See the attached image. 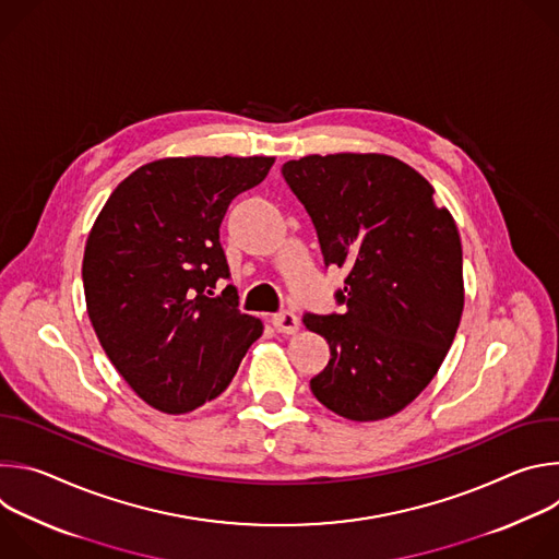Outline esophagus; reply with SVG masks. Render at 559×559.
<instances>
[{
  "mask_svg": "<svg viewBox=\"0 0 559 559\" xmlns=\"http://www.w3.org/2000/svg\"><path fill=\"white\" fill-rule=\"evenodd\" d=\"M272 325H274V330L281 332V334H296L298 328H300V321H298L296 313L283 311V313H276V316L272 318Z\"/></svg>",
  "mask_w": 559,
  "mask_h": 559,
  "instance_id": "34e87169",
  "label": "esophagus"
}]
</instances>
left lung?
<instances>
[{
	"mask_svg": "<svg viewBox=\"0 0 559 559\" xmlns=\"http://www.w3.org/2000/svg\"><path fill=\"white\" fill-rule=\"evenodd\" d=\"M283 177L313 221L325 265L347 272L336 294L343 313L302 316L332 352L311 393L356 423L403 412L438 373L464 309L451 212L389 154H307Z\"/></svg>",
	"mask_w": 559,
	"mask_h": 559,
	"instance_id": "1",
	"label": "left lung"
}]
</instances>
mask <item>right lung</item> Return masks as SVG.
<instances>
[{
	"label": "right lung",
	"mask_w": 559,
	"mask_h": 559,
	"mask_svg": "<svg viewBox=\"0 0 559 559\" xmlns=\"http://www.w3.org/2000/svg\"><path fill=\"white\" fill-rule=\"evenodd\" d=\"M274 156H168L136 168L102 207L86 241L84 292L95 334L150 407L188 414L231 382L263 323L238 311L218 241L234 197Z\"/></svg>",
	"instance_id": "add662e5"
}]
</instances>
